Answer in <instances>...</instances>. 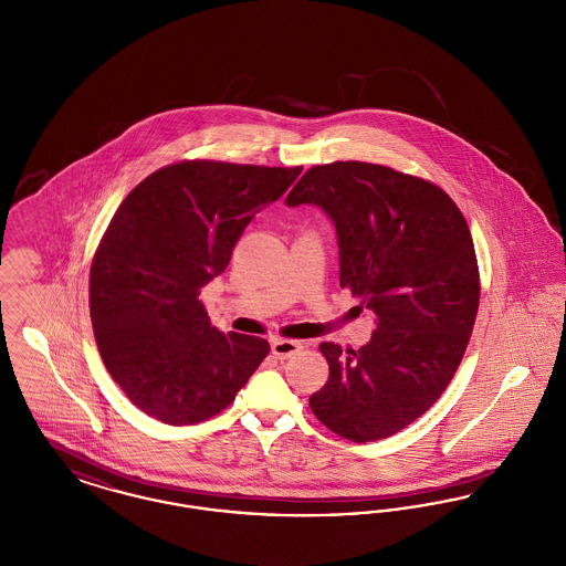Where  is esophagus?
I'll return each instance as SVG.
<instances>
[{
    "label": "esophagus",
    "instance_id": "34e87169",
    "mask_svg": "<svg viewBox=\"0 0 566 566\" xmlns=\"http://www.w3.org/2000/svg\"><path fill=\"white\" fill-rule=\"evenodd\" d=\"M303 346L298 342H291V339H273L271 342V352L277 356V358H289L296 352L301 350Z\"/></svg>",
    "mask_w": 566,
    "mask_h": 566
}]
</instances>
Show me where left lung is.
Segmentation results:
<instances>
[{
    "mask_svg": "<svg viewBox=\"0 0 566 566\" xmlns=\"http://www.w3.org/2000/svg\"><path fill=\"white\" fill-rule=\"evenodd\" d=\"M286 206L328 216L339 284L377 316L360 350L321 344L331 374L310 407L352 441L390 437L441 397L467 350L480 273L464 216L431 182L358 161L307 169Z\"/></svg>",
    "mask_w": 566,
    "mask_h": 566,
    "instance_id": "1",
    "label": "left lung"
}]
</instances>
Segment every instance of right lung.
Segmentation results:
<instances>
[{"label":"right lung","instance_id":"obj_1","mask_svg":"<svg viewBox=\"0 0 566 566\" xmlns=\"http://www.w3.org/2000/svg\"><path fill=\"white\" fill-rule=\"evenodd\" d=\"M301 167L167 165L135 187L95 252L91 323L112 379L144 413L197 424L235 399L270 354L261 337L220 333L201 289L227 270L250 220Z\"/></svg>","mask_w":566,"mask_h":566}]
</instances>
